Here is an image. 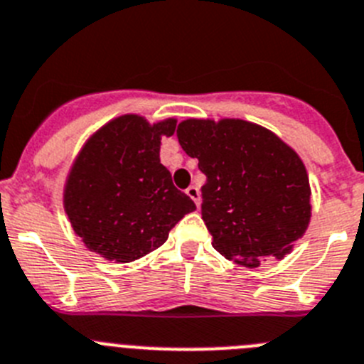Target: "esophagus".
<instances>
[{
    "mask_svg": "<svg viewBox=\"0 0 364 364\" xmlns=\"http://www.w3.org/2000/svg\"><path fill=\"white\" fill-rule=\"evenodd\" d=\"M186 195H188L189 198L195 202L196 208H200V191H198V188H196V186H189V188L186 189Z\"/></svg>",
    "mask_w": 364,
    "mask_h": 364,
    "instance_id": "obj_1",
    "label": "esophagus"
}]
</instances>
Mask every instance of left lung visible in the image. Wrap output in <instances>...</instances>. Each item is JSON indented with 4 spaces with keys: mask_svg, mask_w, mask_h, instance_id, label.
I'll return each mask as SVG.
<instances>
[{
    "mask_svg": "<svg viewBox=\"0 0 364 364\" xmlns=\"http://www.w3.org/2000/svg\"><path fill=\"white\" fill-rule=\"evenodd\" d=\"M208 176L202 220L213 247L249 269L282 259L311 222V184L298 153L271 129L242 119H188L176 128Z\"/></svg>",
    "mask_w": 364,
    "mask_h": 364,
    "instance_id": "left-lung-1",
    "label": "left lung"
}]
</instances>
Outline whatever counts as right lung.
Masks as SVG:
<instances>
[{
	"mask_svg": "<svg viewBox=\"0 0 364 364\" xmlns=\"http://www.w3.org/2000/svg\"><path fill=\"white\" fill-rule=\"evenodd\" d=\"M176 119L149 124L128 113L90 136L66 176L63 205L86 249L115 263L155 251L196 205L160 164V141Z\"/></svg>",
	"mask_w": 364,
	"mask_h": 364,
	"instance_id": "1",
	"label": "right lung"
}]
</instances>
